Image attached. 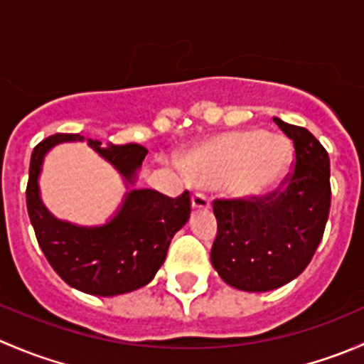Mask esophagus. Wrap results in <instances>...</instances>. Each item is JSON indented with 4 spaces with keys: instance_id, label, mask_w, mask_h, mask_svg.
Segmentation results:
<instances>
[{
    "instance_id": "1",
    "label": "esophagus",
    "mask_w": 364,
    "mask_h": 364,
    "mask_svg": "<svg viewBox=\"0 0 364 364\" xmlns=\"http://www.w3.org/2000/svg\"><path fill=\"white\" fill-rule=\"evenodd\" d=\"M192 209H193V211H208V209H209V197L203 192L193 193Z\"/></svg>"
}]
</instances>
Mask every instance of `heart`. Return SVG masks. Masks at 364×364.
<instances>
[{"label":"heart","instance_id":"obj_1","mask_svg":"<svg viewBox=\"0 0 364 364\" xmlns=\"http://www.w3.org/2000/svg\"><path fill=\"white\" fill-rule=\"evenodd\" d=\"M291 160L287 139L262 128H248L205 139L190 148L179 165L199 185H223L234 199L252 200L284 181Z\"/></svg>","mask_w":364,"mask_h":364}]
</instances>
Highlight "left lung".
I'll return each instance as SVG.
<instances>
[{
	"mask_svg": "<svg viewBox=\"0 0 364 364\" xmlns=\"http://www.w3.org/2000/svg\"><path fill=\"white\" fill-rule=\"evenodd\" d=\"M294 142L296 167L285 188L264 199L215 200L211 264L227 285L267 292L299 277L324 234L331 205L329 156L303 127L273 117Z\"/></svg>",
	"mask_w": 364,
	"mask_h": 364,
	"instance_id": "1",
	"label": "left lung"
}]
</instances>
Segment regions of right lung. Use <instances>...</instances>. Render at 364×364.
<instances>
[{"instance_id":"right-lung-1","label":"right lung","mask_w":364,"mask_h":364,"mask_svg":"<svg viewBox=\"0 0 364 364\" xmlns=\"http://www.w3.org/2000/svg\"><path fill=\"white\" fill-rule=\"evenodd\" d=\"M86 140L122 175L129 192L102 226H77L56 219L39 196L38 179L45 155L56 144ZM148 149L139 144H107L79 134H56L31 155L26 188L29 220L53 269L70 287L91 296H119L144 287L164 264L174 234L190 218V193L178 199L156 190L135 188V176Z\"/></svg>"}]
</instances>
